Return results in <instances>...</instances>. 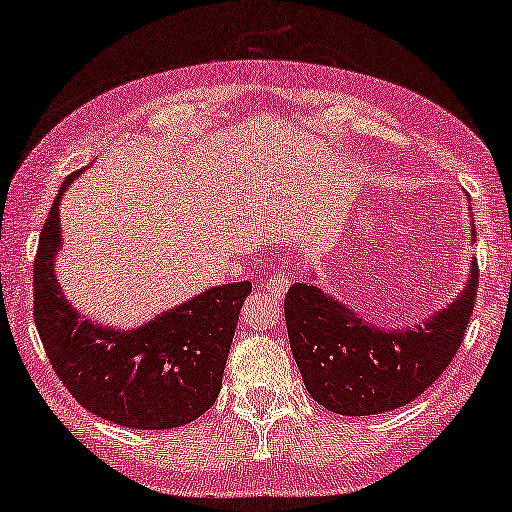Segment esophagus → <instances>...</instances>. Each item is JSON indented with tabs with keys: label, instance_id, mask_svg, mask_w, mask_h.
Wrapping results in <instances>:
<instances>
[{
	"label": "esophagus",
	"instance_id": "esophagus-1",
	"mask_svg": "<svg viewBox=\"0 0 512 512\" xmlns=\"http://www.w3.org/2000/svg\"><path fill=\"white\" fill-rule=\"evenodd\" d=\"M289 284H291V279H289V275H286V272H275V275H270V279H268V291L275 298L282 300L286 289H289Z\"/></svg>",
	"mask_w": 512,
	"mask_h": 512
}]
</instances>
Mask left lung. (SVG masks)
Wrapping results in <instances>:
<instances>
[{
    "mask_svg": "<svg viewBox=\"0 0 512 512\" xmlns=\"http://www.w3.org/2000/svg\"><path fill=\"white\" fill-rule=\"evenodd\" d=\"M475 296L478 263L473 261L471 277L454 303L417 326L380 328L319 286L293 284L284 317L307 391L326 410L347 417L403 408L450 366L471 321Z\"/></svg>",
    "mask_w": 512,
    "mask_h": 512,
    "instance_id": "obj_1",
    "label": "left lung"
}]
</instances>
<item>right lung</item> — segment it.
Instances as JSON below:
<instances>
[{
    "label": "right lung",
    "instance_id": "1",
    "mask_svg": "<svg viewBox=\"0 0 512 512\" xmlns=\"http://www.w3.org/2000/svg\"><path fill=\"white\" fill-rule=\"evenodd\" d=\"M58 191L34 258V321L60 382L83 408L128 429H177L212 408L251 282L198 293L132 331L76 312L55 277L62 244Z\"/></svg>",
    "mask_w": 512,
    "mask_h": 512
}]
</instances>
